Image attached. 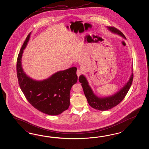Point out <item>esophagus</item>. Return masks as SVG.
Segmentation results:
<instances>
[{"label": "esophagus", "mask_w": 149, "mask_h": 149, "mask_svg": "<svg viewBox=\"0 0 149 149\" xmlns=\"http://www.w3.org/2000/svg\"><path fill=\"white\" fill-rule=\"evenodd\" d=\"M82 71L81 70H79V69H78V70H77L76 74H77V75L78 77H79V76L82 74Z\"/></svg>", "instance_id": "esophagus-1"}]
</instances>
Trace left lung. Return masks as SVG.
Masks as SVG:
<instances>
[{
    "mask_svg": "<svg viewBox=\"0 0 149 149\" xmlns=\"http://www.w3.org/2000/svg\"><path fill=\"white\" fill-rule=\"evenodd\" d=\"M107 28L111 32L117 33L126 39V37L125 36L123 33L115 27L107 26ZM132 79L133 73L132 74L128 82L118 92L112 96L101 98L96 96L93 93L85 76L83 75H81L79 77V82L81 83L84 95L90 106L95 109L99 111H106L111 109L113 107L118 105L119 103H121L128 92L132 84Z\"/></svg>",
    "mask_w": 149,
    "mask_h": 149,
    "instance_id": "1",
    "label": "left lung"
}]
</instances>
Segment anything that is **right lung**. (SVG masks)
<instances>
[{
	"label": "right lung",
	"mask_w": 149,
	"mask_h": 149,
	"mask_svg": "<svg viewBox=\"0 0 149 149\" xmlns=\"http://www.w3.org/2000/svg\"><path fill=\"white\" fill-rule=\"evenodd\" d=\"M30 33L17 59V76L20 88L28 102L35 109L50 116L59 115L70 106V89L77 81V68L73 67L58 72L43 81L34 80L27 76L22 67L21 58Z\"/></svg>",
	"instance_id": "add662e5"
}]
</instances>
